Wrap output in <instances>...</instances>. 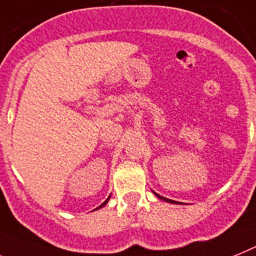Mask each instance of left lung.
<instances>
[{
    "label": "left lung",
    "instance_id": "obj_1",
    "mask_svg": "<svg viewBox=\"0 0 256 256\" xmlns=\"http://www.w3.org/2000/svg\"><path fill=\"white\" fill-rule=\"evenodd\" d=\"M154 195H156V196H158V198H160V199H162V200L168 202V203H174V204H180V203H178V202H176V200H172V199H168V198H164V196H161V195L156 194V192H154Z\"/></svg>",
    "mask_w": 256,
    "mask_h": 256
}]
</instances>
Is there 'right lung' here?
Wrapping results in <instances>:
<instances>
[{"instance_id":"1","label":"right lung","mask_w":256,"mask_h":256,"mask_svg":"<svg viewBox=\"0 0 256 256\" xmlns=\"http://www.w3.org/2000/svg\"><path fill=\"white\" fill-rule=\"evenodd\" d=\"M109 198H110V196H109ZM109 198H108V199H106V200H105V202H104V203H102V206H98V208H96V210H98V208H102V206H105V204H106V203H108V200H109Z\"/></svg>"}]
</instances>
